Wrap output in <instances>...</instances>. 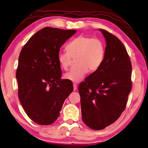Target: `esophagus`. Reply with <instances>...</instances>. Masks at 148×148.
<instances>
[{
    "label": "esophagus",
    "mask_w": 148,
    "mask_h": 148,
    "mask_svg": "<svg viewBox=\"0 0 148 148\" xmlns=\"http://www.w3.org/2000/svg\"><path fill=\"white\" fill-rule=\"evenodd\" d=\"M73 86H74V91H76L77 90V84L76 83H74Z\"/></svg>",
    "instance_id": "obj_1"
}]
</instances>
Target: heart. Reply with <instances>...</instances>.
I'll return each instance as SVG.
<instances>
[{
    "mask_svg": "<svg viewBox=\"0 0 148 148\" xmlns=\"http://www.w3.org/2000/svg\"><path fill=\"white\" fill-rule=\"evenodd\" d=\"M66 51H59L58 61L64 70H67L72 58L76 65L64 75L65 79L77 83L82 80L88 71H95L102 64L104 57V46L99 39L81 35L67 46Z\"/></svg>",
    "mask_w": 148,
    "mask_h": 148,
    "instance_id": "obj_1",
    "label": "heart"
}]
</instances>
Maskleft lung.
Here are the masks:
<instances>
[{"mask_svg":"<svg viewBox=\"0 0 148 148\" xmlns=\"http://www.w3.org/2000/svg\"><path fill=\"white\" fill-rule=\"evenodd\" d=\"M104 58L99 69L79 84L82 119L93 130L104 129L126 108L132 86V64L123 44L105 30Z\"/></svg>","mask_w":148,"mask_h":148,"instance_id":"obj_1","label":"left lung"}]
</instances>
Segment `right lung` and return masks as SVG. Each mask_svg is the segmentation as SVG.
I'll list each match as a JSON object with an SVG mask.
<instances>
[{
    "label": "right lung",
    "instance_id": "add662e5",
    "mask_svg": "<svg viewBox=\"0 0 148 148\" xmlns=\"http://www.w3.org/2000/svg\"><path fill=\"white\" fill-rule=\"evenodd\" d=\"M76 32L45 27L30 37L20 52L16 73L19 100L28 116L37 124L54 123L73 91L71 81L61 79L58 53Z\"/></svg>",
    "mask_w": 148,
    "mask_h": 148
}]
</instances>
